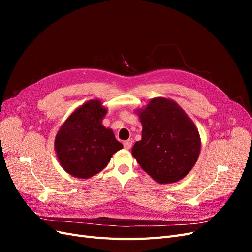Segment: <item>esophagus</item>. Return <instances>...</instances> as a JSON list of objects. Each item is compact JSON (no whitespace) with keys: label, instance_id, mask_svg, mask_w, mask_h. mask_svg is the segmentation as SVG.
Segmentation results:
<instances>
[{"label":"esophagus","instance_id":"1","mask_svg":"<svg viewBox=\"0 0 252 252\" xmlns=\"http://www.w3.org/2000/svg\"><path fill=\"white\" fill-rule=\"evenodd\" d=\"M131 146H132V140H127L124 142L125 149H130Z\"/></svg>","mask_w":252,"mask_h":252}]
</instances>
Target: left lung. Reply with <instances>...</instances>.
Instances as JSON below:
<instances>
[{"label": "left lung", "instance_id": "obj_1", "mask_svg": "<svg viewBox=\"0 0 252 252\" xmlns=\"http://www.w3.org/2000/svg\"><path fill=\"white\" fill-rule=\"evenodd\" d=\"M142 124V140L131 154L142 169L158 184L184 179L193 168L201 151L200 133L192 120L171 98H151L136 109Z\"/></svg>", "mask_w": 252, "mask_h": 252}]
</instances>
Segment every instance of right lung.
<instances>
[{
	"instance_id": "right-lung-1",
	"label": "right lung",
	"mask_w": 252,
	"mask_h": 252,
	"mask_svg": "<svg viewBox=\"0 0 252 252\" xmlns=\"http://www.w3.org/2000/svg\"><path fill=\"white\" fill-rule=\"evenodd\" d=\"M107 108L98 98L75 108L61 125L55 139L59 163L70 175L89 179L102 171L112 156L123 148L103 119Z\"/></svg>"
}]
</instances>
